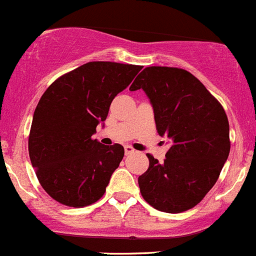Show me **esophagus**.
Wrapping results in <instances>:
<instances>
[{
  "label": "esophagus",
  "mask_w": 256,
  "mask_h": 256,
  "mask_svg": "<svg viewBox=\"0 0 256 256\" xmlns=\"http://www.w3.org/2000/svg\"><path fill=\"white\" fill-rule=\"evenodd\" d=\"M134 152H135V150H134V148H131L130 145L125 146V154H126V155H131V154H134Z\"/></svg>",
  "instance_id": "34e87169"
}]
</instances>
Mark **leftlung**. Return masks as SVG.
<instances>
[{
  "label": "left lung",
  "instance_id": "1",
  "mask_svg": "<svg viewBox=\"0 0 256 256\" xmlns=\"http://www.w3.org/2000/svg\"><path fill=\"white\" fill-rule=\"evenodd\" d=\"M150 100L158 135L170 145L164 162L148 155L138 176L144 199L164 212L199 204L215 185L230 152L229 121L219 101L190 72L146 68L130 86Z\"/></svg>",
  "mask_w": 256,
  "mask_h": 256
}]
</instances>
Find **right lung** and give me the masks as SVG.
Instances as JSON below:
<instances>
[{
  "instance_id": "1",
  "label": "right lung",
  "mask_w": 256,
  "mask_h": 256,
  "mask_svg": "<svg viewBox=\"0 0 256 256\" xmlns=\"http://www.w3.org/2000/svg\"><path fill=\"white\" fill-rule=\"evenodd\" d=\"M141 66L88 62L57 78L40 98L32 118L28 152L32 168L56 202L82 208L104 195L124 158L120 144L94 140L111 102Z\"/></svg>"
}]
</instances>
